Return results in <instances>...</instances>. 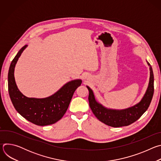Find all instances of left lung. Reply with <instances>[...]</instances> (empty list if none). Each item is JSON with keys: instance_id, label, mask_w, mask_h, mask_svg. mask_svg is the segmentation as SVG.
I'll use <instances>...</instances> for the list:
<instances>
[{"instance_id": "obj_1", "label": "left lung", "mask_w": 161, "mask_h": 161, "mask_svg": "<svg viewBox=\"0 0 161 161\" xmlns=\"http://www.w3.org/2000/svg\"><path fill=\"white\" fill-rule=\"evenodd\" d=\"M147 64L150 66V71L148 88L142 101L130 108L122 110L108 109L96 101L93 91L89 86H86L89 91V106L94 115L99 121L113 127L127 126L138 120L147 110L152 101L154 91V78L152 67L148 62Z\"/></svg>"}]
</instances>
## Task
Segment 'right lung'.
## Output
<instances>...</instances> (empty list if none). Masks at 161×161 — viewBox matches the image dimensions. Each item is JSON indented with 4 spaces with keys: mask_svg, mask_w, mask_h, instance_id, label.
Wrapping results in <instances>:
<instances>
[{
    "mask_svg": "<svg viewBox=\"0 0 161 161\" xmlns=\"http://www.w3.org/2000/svg\"><path fill=\"white\" fill-rule=\"evenodd\" d=\"M27 45L18 52L12 60L8 73V91L16 110L28 121L40 126L48 125L60 120L65 113L76 88L81 85V80H75L65 84L53 95L46 98H29L18 90L14 76L15 65Z\"/></svg>",
    "mask_w": 161,
    "mask_h": 161,
    "instance_id": "add662e5",
    "label": "right lung"
}]
</instances>
